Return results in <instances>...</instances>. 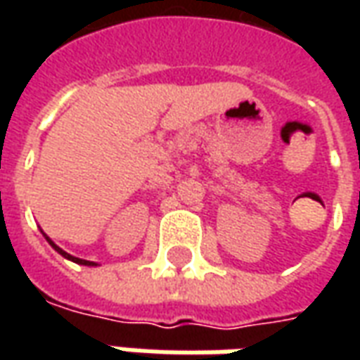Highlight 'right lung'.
Segmentation results:
<instances>
[{"label":"right lung","mask_w":360,"mask_h":360,"mask_svg":"<svg viewBox=\"0 0 360 360\" xmlns=\"http://www.w3.org/2000/svg\"><path fill=\"white\" fill-rule=\"evenodd\" d=\"M42 235H44V237H46V241H48L51 245V249L58 250L59 255H61V257H63V258H67V260H71V262H75V264H81V266H98V264H96V262H90V260H82V258H77V257H73V255H69V252H65V250H63V249H59L58 245L51 241L50 237L44 233V231H42Z\"/></svg>","instance_id":"right-lung-1"}]
</instances>
